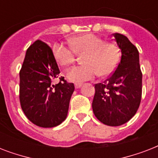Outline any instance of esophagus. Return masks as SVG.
<instances>
[{"label":"esophagus","mask_w":158,"mask_h":158,"mask_svg":"<svg viewBox=\"0 0 158 158\" xmlns=\"http://www.w3.org/2000/svg\"><path fill=\"white\" fill-rule=\"evenodd\" d=\"M82 85H83L82 84H79V83H77V84H74V87H75V89H79V88H81Z\"/></svg>","instance_id":"esophagus-1"}]
</instances>
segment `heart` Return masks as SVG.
<instances>
[{
	"instance_id": "obj_1",
	"label": "heart",
	"mask_w": 158,
	"mask_h": 158,
	"mask_svg": "<svg viewBox=\"0 0 158 158\" xmlns=\"http://www.w3.org/2000/svg\"><path fill=\"white\" fill-rule=\"evenodd\" d=\"M71 48L61 44H55L53 56L60 66H69L74 61L75 53H84L82 57L84 64L74 66L67 72V79L74 83L100 76L110 75L120 61L119 48L112 43H106L94 33H84L69 39Z\"/></svg>"
}]
</instances>
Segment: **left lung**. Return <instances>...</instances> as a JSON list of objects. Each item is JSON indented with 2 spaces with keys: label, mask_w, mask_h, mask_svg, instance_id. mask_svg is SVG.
I'll return each mask as SVG.
<instances>
[{
  "label": "left lung",
  "mask_w": 158,
  "mask_h": 158,
  "mask_svg": "<svg viewBox=\"0 0 158 158\" xmlns=\"http://www.w3.org/2000/svg\"><path fill=\"white\" fill-rule=\"evenodd\" d=\"M112 35L121 51L120 61L106 81L95 84L92 106L102 123L119 126L137 112L142 97V72L136 47L120 33Z\"/></svg>",
  "instance_id": "1"
}]
</instances>
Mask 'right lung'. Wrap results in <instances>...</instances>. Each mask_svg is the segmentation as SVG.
I'll return each mask as SVG.
<instances>
[{"instance_id": "add662e5", "label": "right lung", "mask_w": 158, "mask_h": 158, "mask_svg": "<svg viewBox=\"0 0 158 158\" xmlns=\"http://www.w3.org/2000/svg\"><path fill=\"white\" fill-rule=\"evenodd\" d=\"M59 74L50 47L40 40L34 42L26 52L19 72V101L27 118L38 126L55 127L66 118L74 85L64 77L53 84Z\"/></svg>"}]
</instances>
